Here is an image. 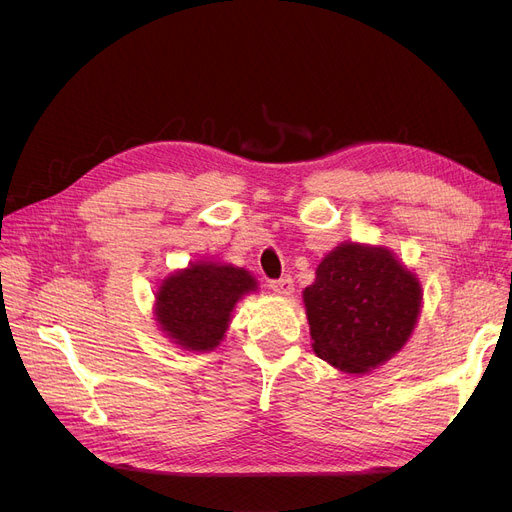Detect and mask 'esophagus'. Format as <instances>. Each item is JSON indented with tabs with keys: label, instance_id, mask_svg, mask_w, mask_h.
Here are the masks:
<instances>
[{
	"label": "esophagus",
	"instance_id": "esophagus-1",
	"mask_svg": "<svg viewBox=\"0 0 512 512\" xmlns=\"http://www.w3.org/2000/svg\"><path fill=\"white\" fill-rule=\"evenodd\" d=\"M269 288H271L275 294H282V297H290V294L294 292L292 277L286 275V277H280V280H273V282L269 284Z\"/></svg>",
	"mask_w": 512,
	"mask_h": 512
}]
</instances>
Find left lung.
Instances as JSON below:
<instances>
[{"label": "left lung", "mask_w": 512, "mask_h": 512, "mask_svg": "<svg viewBox=\"0 0 512 512\" xmlns=\"http://www.w3.org/2000/svg\"><path fill=\"white\" fill-rule=\"evenodd\" d=\"M421 301L416 275L391 250L346 241L303 290L312 348L346 374H367L404 348Z\"/></svg>", "instance_id": "8db88e82"}]
</instances>
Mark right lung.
Listing matches in <instances>:
<instances>
[{
    "mask_svg": "<svg viewBox=\"0 0 512 512\" xmlns=\"http://www.w3.org/2000/svg\"><path fill=\"white\" fill-rule=\"evenodd\" d=\"M258 288L254 275L222 262H192L156 292V320L170 342L207 352L220 346L237 301Z\"/></svg>",
    "mask_w": 512,
    "mask_h": 512,
    "instance_id": "add662e5",
    "label": "right lung"
}]
</instances>
